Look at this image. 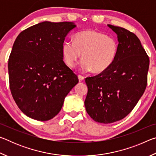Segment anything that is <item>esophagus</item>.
I'll return each mask as SVG.
<instances>
[{
	"instance_id": "1",
	"label": "esophagus",
	"mask_w": 156,
	"mask_h": 156,
	"mask_svg": "<svg viewBox=\"0 0 156 156\" xmlns=\"http://www.w3.org/2000/svg\"><path fill=\"white\" fill-rule=\"evenodd\" d=\"M78 80H79V81H83V80H84V76H81V75H78Z\"/></svg>"
}]
</instances>
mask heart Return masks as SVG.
<instances>
[{"label": "heart", "instance_id": "1", "mask_svg": "<svg viewBox=\"0 0 156 156\" xmlns=\"http://www.w3.org/2000/svg\"><path fill=\"white\" fill-rule=\"evenodd\" d=\"M118 47V41L113 37L94 30H86L76 33L74 41H64L61 50L63 59L69 67H74L82 56L83 58L79 64L81 72L93 70L99 73L112 67L117 58Z\"/></svg>", "mask_w": 156, "mask_h": 156}]
</instances>
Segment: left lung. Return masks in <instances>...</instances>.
<instances>
[{"mask_svg":"<svg viewBox=\"0 0 156 156\" xmlns=\"http://www.w3.org/2000/svg\"><path fill=\"white\" fill-rule=\"evenodd\" d=\"M117 34L118 52L105 72L87 78L86 111L96 122L104 124L123 119L143 95L149 59L135 34L125 28L107 25Z\"/></svg>","mask_w":156,"mask_h":156,"instance_id":"8db88e82","label":"left lung"}]
</instances>
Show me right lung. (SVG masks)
Masks as SVG:
<instances>
[{"label":"right lung","mask_w":156,"mask_h":156,"mask_svg":"<svg viewBox=\"0 0 156 156\" xmlns=\"http://www.w3.org/2000/svg\"><path fill=\"white\" fill-rule=\"evenodd\" d=\"M76 25L44 21L17 36L8 61L10 90L23 113L32 119H52L78 83L63 61L62 44Z\"/></svg>","instance_id":"1"}]
</instances>
